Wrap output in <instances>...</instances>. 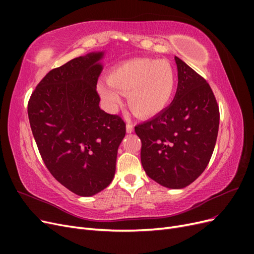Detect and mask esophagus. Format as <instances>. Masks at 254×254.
Returning <instances> with one entry per match:
<instances>
[{
    "label": "esophagus",
    "mask_w": 254,
    "mask_h": 254,
    "mask_svg": "<svg viewBox=\"0 0 254 254\" xmlns=\"http://www.w3.org/2000/svg\"><path fill=\"white\" fill-rule=\"evenodd\" d=\"M126 131H127V133L133 132V126L131 124H127L126 125Z\"/></svg>",
    "instance_id": "esophagus-1"
}]
</instances>
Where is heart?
<instances>
[{
  "mask_svg": "<svg viewBox=\"0 0 254 254\" xmlns=\"http://www.w3.org/2000/svg\"><path fill=\"white\" fill-rule=\"evenodd\" d=\"M108 81L98 82V92L111 111L127 94L130 110L136 117L151 118L170 104L176 88V72L165 60L137 58L125 61L109 72Z\"/></svg>",
  "mask_w": 254,
  "mask_h": 254,
  "instance_id": "heart-1",
  "label": "heart"
}]
</instances>
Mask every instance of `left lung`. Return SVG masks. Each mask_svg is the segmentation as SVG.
Listing matches in <instances>:
<instances>
[{"label":"left lung","mask_w":254,"mask_h":254,"mask_svg":"<svg viewBox=\"0 0 254 254\" xmlns=\"http://www.w3.org/2000/svg\"><path fill=\"white\" fill-rule=\"evenodd\" d=\"M178 87L171 105L135 126L141 162L149 178L168 189L194 182L210 162L216 144L219 109L209 83L175 57Z\"/></svg>","instance_id":"left-lung-1"}]
</instances>
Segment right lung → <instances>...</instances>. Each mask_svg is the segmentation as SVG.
Wrapping results in <instances>:
<instances>
[{"label": "right lung", "instance_id": "1", "mask_svg": "<svg viewBox=\"0 0 254 254\" xmlns=\"http://www.w3.org/2000/svg\"><path fill=\"white\" fill-rule=\"evenodd\" d=\"M104 52H92L50 71L28 102L30 128L44 164L74 194L90 197L113 180L126 133L119 115L99 108L96 92Z\"/></svg>", "mask_w": 254, "mask_h": 254}]
</instances>
